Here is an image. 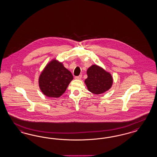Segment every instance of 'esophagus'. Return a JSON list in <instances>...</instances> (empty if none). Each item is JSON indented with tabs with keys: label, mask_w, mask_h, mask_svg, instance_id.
Instances as JSON below:
<instances>
[{
	"label": "esophagus",
	"mask_w": 157,
	"mask_h": 157,
	"mask_svg": "<svg viewBox=\"0 0 157 157\" xmlns=\"http://www.w3.org/2000/svg\"><path fill=\"white\" fill-rule=\"evenodd\" d=\"M82 75H79V76H75V78L76 79H81V78H82Z\"/></svg>",
	"instance_id": "obj_1"
}]
</instances>
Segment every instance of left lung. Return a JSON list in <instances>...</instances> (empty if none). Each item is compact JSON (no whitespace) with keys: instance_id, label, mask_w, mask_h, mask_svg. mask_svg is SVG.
Listing matches in <instances>:
<instances>
[{"instance_id":"left-lung-1","label":"left lung","mask_w":157,"mask_h":157,"mask_svg":"<svg viewBox=\"0 0 157 157\" xmlns=\"http://www.w3.org/2000/svg\"><path fill=\"white\" fill-rule=\"evenodd\" d=\"M87 78L85 83L88 90L95 94H100L108 90L113 83V79L109 72L97 65H93L87 71Z\"/></svg>"}]
</instances>
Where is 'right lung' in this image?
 I'll return each mask as SVG.
<instances>
[{"label":"right lung","instance_id":"1","mask_svg":"<svg viewBox=\"0 0 157 157\" xmlns=\"http://www.w3.org/2000/svg\"><path fill=\"white\" fill-rule=\"evenodd\" d=\"M73 79L71 72L61 63L54 60L50 62L39 78V86L44 95L59 97L66 91Z\"/></svg>","mask_w":157,"mask_h":157}]
</instances>
